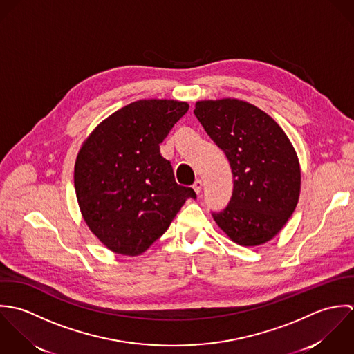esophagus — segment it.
<instances>
[{"instance_id": "34e87169", "label": "esophagus", "mask_w": 354, "mask_h": 354, "mask_svg": "<svg viewBox=\"0 0 354 354\" xmlns=\"http://www.w3.org/2000/svg\"><path fill=\"white\" fill-rule=\"evenodd\" d=\"M193 189H194V192H196L197 194H200L201 190H203V180H201V179H197V180L194 182V185H193Z\"/></svg>"}]
</instances>
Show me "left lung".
Wrapping results in <instances>:
<instances>
[{
	"instance_id": "1",
	"label": "left lung",
	"mask_w": 354,
	"mask_h": 354,
	"mask_svg": "<svg viewBox=\"0 0 354 354\" xmlns=\"http://www.w3.org/2000/svg\"><path fill=\"white\" fill-rule=\"evenodd\" d=\"M194 115L224 151L234 178L228 205L212 213L216 224L241 246L268 242L299 198L301 169L291 142L270 115L241 100L198 101Z\"/></svg>"
}]
</instances>
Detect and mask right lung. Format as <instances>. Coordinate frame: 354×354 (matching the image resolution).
<instances>
[{
    "label": "right lung",
    "instance_id": "add662e5",
    "mask_svg": "<svg viewBox=\"0 0 354 354\" xmlns=\"http://www.w3.org/2000/svg\"><path fill=\"white\" fill-rule=\"evenodd\" d=\"M189 111L174 100H140L116 111L83 142L73 183L82 216L112 252L138 256L169 227L192 187L175 182L160 143Z\"/></svg>",
    "mask_w": 354,
    "mask_h": 354
}]
</instances>
